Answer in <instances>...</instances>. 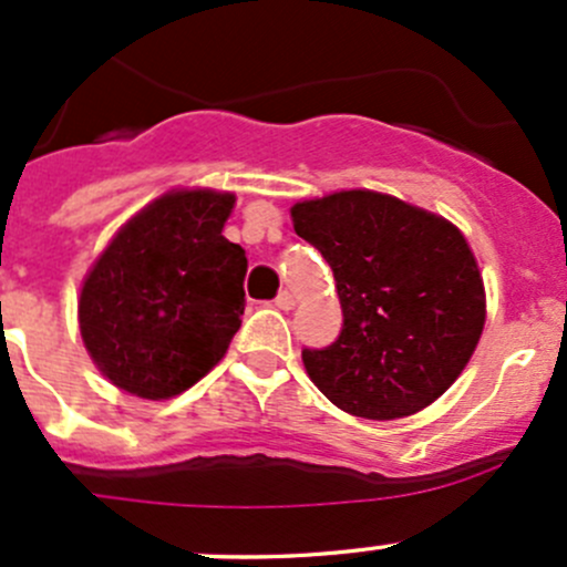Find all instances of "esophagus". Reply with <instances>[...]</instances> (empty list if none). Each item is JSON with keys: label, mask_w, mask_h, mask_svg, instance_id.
<instances>
[{"label": "esophagus", "mask_w": 567, "mask_h": 567, "mask_svg": "<svg viewBox=\"0 0 567 567\" xmlns=\"http://www.w3.org/2000/svg\"><path fill=\"white\" fill-rule=\"evenodd\" d=\"M276 306L281 308V311H291V308H295V295H291L289 289H284L281 295L276 297Z\"/></svg>", "instance_id": "34e87169"}]
</instances>
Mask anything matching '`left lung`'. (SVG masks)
<instances>
[{"label":"left lung","mask_w":567,"mask_h":567,"mask_svg":"<svg viewBox=\"0 0 567 567\" xmlns=\"http://www.w3.org/2000/svg\"><path fill=\"white\" fill-rule=\"evenodd\" d=\"M291 224L330 265L343 311L330 347L302 349L311 382L365 420L434 404L470 363L486 322L483 278L464 235L377 190L297 202Z\"/></svg>","instance_id":"8db88e82"}]
</instances>
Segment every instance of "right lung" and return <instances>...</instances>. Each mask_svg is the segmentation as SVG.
Wrapping results in <instances>:
<instances>
[{
	"instance_id": "obj_1",
	"label": "right lung",
	"mask_w": 567,
	"mask_h": 567,
	"mask_svg": "<svg viewBox=\"0 0 567 567\" xmlns=\"http://www.w3.org/2000/svg\"><path fill=\"white\" fill-rule=\"evenodd\" d=\"M235 194L168 190L133 215L81 284L79 327L103 377L161 401L196 384L229 349L248 259L226 240Z\"/></svg>"
}]
</instances>
